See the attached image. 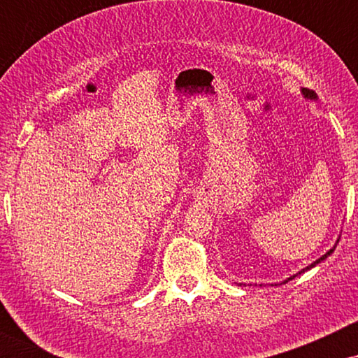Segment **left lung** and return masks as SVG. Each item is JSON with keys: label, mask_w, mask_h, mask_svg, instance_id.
<instances>
[{"label": "left lung", "mask_w": 358, "mask_h": 358, "mask_svg": "<svg viewBox=\"0 0 358 358\" xmlns=\"http://www.w3.org/2000/svg\"><path fill=\"white\" fill-rule=\"evenodd\" d=\"M301 94H303V97H305V99H310V101H316V99H318V96H316V94H315V90H310V89H301ZM338 239H340V237H338ZM338 239H336V242H335V245H334V248H331L330 250H328V252L327 254H323V256L322 257H320V259H316V261L315 262H311V264L310 266H306V268L305 269H301V271H298V273L296 274H293V276H289V278H287V279H285V281H282L281 282V285H286V282L287 281H291V279H294V278H296V276H299V274H303V273H305V271H310L311 268H315V266L316 264H320V262H322V261H324V259H327L328 256H330V254L331 252H334V250H335V248H336V244H338ZM241 286V285H239ZM274 286H278V285H274Z\"/></svg>", "instance_id": "8db88e82"}]
</instances>
